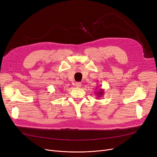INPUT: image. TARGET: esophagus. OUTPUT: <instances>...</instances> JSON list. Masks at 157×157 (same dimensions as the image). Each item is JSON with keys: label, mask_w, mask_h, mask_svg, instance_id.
<instances>
[{"label": "esophagus", "mask_w": 157, "mask_h": 157, "mask_svg": "<svg viewBox=\"0 0 157 157\" xmlns=\"http://www.w3.org/2000/svg\"><path fill=\"white\" fill-rule=\"evenodd\" d=\"M75 86L76 87L79 88V87H81L82 86V84H81V83H80V82H76V84H75Z\"/></svg>", "instance_id": "34e87169"}]
</instances>
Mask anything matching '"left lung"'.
I'll return each mask as SVG.
<instances>
[{
  "label": "left lung",
  "mask_w": 157,
  "mask_h": 157,
  "mask_svg": "<svg viewBox=\"0 0 157 157\" xmlns=\"http://www.w3.org/2000/svg\"><path fill=\"white\" fill-rule=\"evenodd\" d=\"M97 92H95L96 95L98 96V97H101V96H102L104 95V90L103 89H100V90H96Z\"/></svg>",
  "instance_id": "8db88e82"
}]
</instances>
